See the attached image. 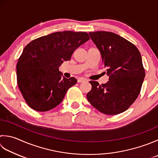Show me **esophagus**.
I'll return each mask as SVG.
<instances>
[{"label":"esophagus","mask_w":158,"mask_h":158,"mask_svg":"<svg viewBox=\"0 0 158 158\" xmlns=\"http://www.w3.org/2000/svg\"><path fill=\"white\" fill-rule=\"evenodd\" d=\"M77 81H78V83H82V82L86 81V80L85 79H83V78H79V79H77Z\"/></svg>","instance_id":"esophagus-1"}]
</instances>
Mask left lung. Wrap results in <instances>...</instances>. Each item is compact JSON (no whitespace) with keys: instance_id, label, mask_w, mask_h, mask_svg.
<instances>
[{"instance_id":"1","label":"left lung","mask_w":158,"mask_h":158,"mask_svg":"<svg viewBox=\"0 0 158 158\" xmlns=\"http://www.w3.org/2000/svg\"><path fill=\"white\" fill-rule=\"evenodd\" d=\"M89 35L101 52L109 81L102 85L89 81L92 89L87 94L88 100L107 115L122 113L138 98L144 81L140 52L134 44L114 33L96 31Z\"/></svg>"}]
</instances>
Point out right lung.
I'll list each match as a JSON object with an SVG mask.
<instances>
[{
    "label": "right lung",
    "mask_w": 158,
    "mask_h": 158,
    "mask_svg": "<svg viewBox=\"0 0 158 158\" xmlns=\"http://www.w3.org/2000/svg\"><path fill=\"white\" fill-rule=\"evenodd\" d=\"M89 40L86 32L66 31L40 37L24 47L16 66L17 83L31 108L46 112L62 101L77 81L62 76L59 67Z\"/></svg>",
    "instance_id": "obj_1"
}]
</instances>
